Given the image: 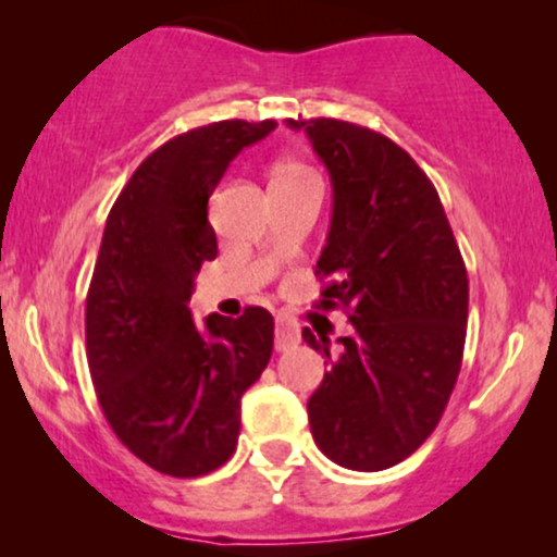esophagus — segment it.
Masks as SVG:
<instances>
[{
	"label": "esophagus",
	"mask_w": 557,
	"mask_h": 557,
	"mask_svg": "<svg viewBox=\"0 0 557 557\" xmlns=\"http://www.w3.org/2000/svg\"><path fill=\"white\" fill-rule=\"evenodd\" d=\"M300 341L298 324H293L290 319H277V327H274V348L287 350Z\"/></svg>",
	"instance_id": "1"
}]
</instances>
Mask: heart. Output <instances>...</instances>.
<instances>
[{"label":"heart","mask_w":557,"mask_h":557,"mask_svg":"<svg viewBox=\"0 0 557 557\" xmlns=\"http://www.w3.org/2000/svg\"><path fill=\"white\" fill-rule=\"evenodd\" d=\"M314 172H311L306 164H300L298 159H283V162H277L272 168V185H285V183H296V181H304V177H311Z\"/></svg>","instance_id":"1"}]
</instances>
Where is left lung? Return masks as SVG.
Segmentation results:
<instances>
[{"instance_id": "8db88e82", "label": "left lung", "mask_w": 557, "mask_h": 557, "mask_svg": "<svg viewBox=\"0 0 557 557\" xmlns=\"http://www.w3.org/2000/svg\"><path fill=\"white\" fill-rule=\"evenodd\" d=\"M306 131L332 181L317 309H341L354 335L330 356L309 398L319 450L354 471L400 463L434 432L461 372L469 277L424 170L395 140L335 117L287 120Z\"/></svg>"}]
</instances>
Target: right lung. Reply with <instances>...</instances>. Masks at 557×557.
Instances as JSON below:
<instances>
[{"label": "right lung", "instance_id": "add662e5", "mask_svg": "<svg viewBox=\"0 0 557 557\" xmlns=\"http://www.w3.org/2000/svg\"><path fill=\"white\" fill-rule=\"evenodd\" d=\"M277 127L220 120L162 144L107 216L86 296V356L101 411L133 456L159 474L220 469L240 434V398L272 356L274 319L190 317L203 261L216 257L209 196L227 164Z\"/></svg>", "mask_w": 557, "mask_h": 557}]
</instances>
